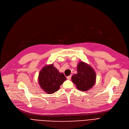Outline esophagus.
I'll return each instance as SVG.
<instances>
[{"instance_id":"34e87169","label":"esophagus","mask_w":129,"mask_h":129,"mask_svg":"<svg viewBox=\"0 0 129 129\" xmlns=\"http://www.w3.org/2000/svg\"><path fill=\"white\" fill-rule=\"evenodd\" d=\"M71 77H72V75H70V76L67 77V78L68 79H71Z\"/></svg>"}]
</instances>
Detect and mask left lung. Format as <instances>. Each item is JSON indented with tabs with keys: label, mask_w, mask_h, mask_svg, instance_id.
Masks as SVG:
<instances>
[{
	"label": "left lung",
	"mask_w": 129,
	"mask_h": 129,
	"mask_svg": "<svg viewBox=\"0 0 129 129\" xmlns=\"http://www.w3.org/2000/svg\"><path fill=\"white\" fill-rule=\"evenodd\" d=\"M77 68V73L72 76V82L77 89L83 91L91 88L96 79V74L92 67L85 62H80Z\"/></svg>",
	"instance_id": "1"
}]
</instances>
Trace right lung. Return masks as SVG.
<instances>
[{
	"mask_svg": "<svg viewBox=\"0 0 129 129\" xmlns=\"http://www.w3.org/2000/svg\"><path fill=\"white\" fill-rule=\"evenodd\" d=\"M66 80L64 74L59 73L53 64L43 67L39 74V84L44 91L51 94L57 91Z\"/></svg>",
	"mask_w": 129,
	"mask_h": 129,
	"instance_id": "add662e5",
	"label": "right lung"
}]
</instances>
